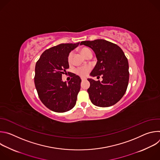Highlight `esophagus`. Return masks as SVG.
I'll return each mask as SVG.
<instances>
[{
  "mask_svg": "<svg viewBox=\"0 0 160 160\" xmlns=\"http://www.w3.org/2000/svg\"><path fill=\"white\" fill-rule=\"evenodd\" d=\"M81 80H82V81H83V80H86V78H81Z\"/></svg>",
  "mask_w": 160,
  "mask_h": 160,
  "instance_id": "obj_1",
  "label": "esophagus"
}]
</instances>
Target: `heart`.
Instances as JSON below:
<instances>
[{
    "mask_svg": "<svg viewBox=\"0 0 160 160\" xmlns=\"http://www.w3.org/2000/svg\"><path fill=\"white\" fill-rule=\"evenodd\" d=\"M80 52L85 57L87 58L89 54H92V51H91L89 48H82L81 49H80ZM73 52H70L69 53V54H68V62L69 64H71L72 63V58H73ZM90 67L88 66H85V67H81V68H78L77 69L75 70V72L77 75H80V77H84L85 76L87 75V74L88 73V72H90Z\"/></svg>",
    "mask_w": 160,
    "mask_h": 160,
    "instance_id": "heart-1",
    "label": "heart"
}]
</instances>
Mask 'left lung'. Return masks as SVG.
<instances>
[{"label": "left lung", "instance_id": "1", "mask_svg": "<svg viewBox=\"0 0 160 160\" xmlns=\"http://www.w3.org/2000/svg\"><path fill=\"white\" fill-rule=\"evenodd\" d=\"M80 45L92 49L98 59L90 75L102 78V82L88 79L91 102L99 107L115 104L124 96L128 84V62L124 52L117 44L103 39L82 41Z\"/></svg>", "mask_w": 160, "mask_h": 160}]
</instances>
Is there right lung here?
Segmentation results:
<instances>
[{
  "label": "right lung",
  "instance_id": "right-lung-1",
  "mask_svg": "<svg viewBox=\"0 0 160 160\" xmlns=\"http://www.w3.org/2000/svg\"><path fill=\"white\" fill-rule=\"evenodd\" d=\"M79 43H61L51 48L36 62L34 82L38 97L45 106L54 112L70 111L76 104L82 81L80 77L72 73V78L68 83L63 82L61 77L69 68L68 54Z\"/></svg>",
  "mask_w": 160,
  "mask_h": 160
}]
</instances>
